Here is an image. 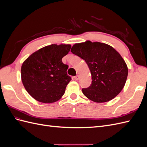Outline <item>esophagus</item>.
Instances as JSON below:
<instances>
[{
	"instance_id": "34e87169",
	"label": "esophagus",
	"mask_w": 147,
	"mask_h": 147,
	"mask_svg": "<svg viewBox=\"0 0 147 147\" xmlns=\"http://www.w3.org/2000/svg\"><path fill=\"white\" fill-rule=\"evenodd\" d=\"M74 78H75V80H78L79 79V76H78V75H77V76H75L74 77Z\"/></svg>"
}]
</instances>
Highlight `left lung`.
Returning a JSON list of instances; mask_svg holds the SVG:
<instances>
[{"instance_id":"1","label":"left lung","mask_w":147,"mask_h":147,"mask_svg":"<svg viewBox=\"0 0 147 147\" xmlns=\"http://www.w3.org/2000/svg\"><path fill=\"white\" fill-rule=\"evenodd\" d=\"M71 51L85 61L90 70L92 83L88 88L82 89L87 98L102 103L113 99L121 91L127 80L128 68L112 47L87 40L74 44Z\"/></svg>"}]
</instances>
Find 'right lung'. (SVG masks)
Instances as JSON below:
<instances>
[{
    "label": "right lung",
    "instance_id": "obj_1",
    "mask_svg": "<svg viewBox=\"0 0 147 147\" xmlns=\"http://www.w3.org/2000/svg\"><path fill=\"white\" fill-rule=\"evenodd\" d=\"M70 48V44H52L33 53L23 62L22 83L34 99L51 104L63 97L71 78L67 73L69 66L62 59Z\"/></svg>",
    "mask_w": 147,
    "mask_h": 147
}]
</instances>
